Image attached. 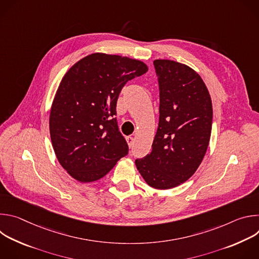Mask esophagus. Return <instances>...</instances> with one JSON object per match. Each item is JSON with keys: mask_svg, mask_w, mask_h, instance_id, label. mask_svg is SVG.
<instances>
[{"mask_svg": "<svg viewBox=\"0 0 259 259\" xmlns=\"http://www.w3.org/2000/svg\"><path fill=\"white\" fill-rule=\"evenodd\" d=\"M126 141H127L128 145L131 147L133 145V143H134V138L132 136H128V137H126Z\"/></svg>", "mask_w": 259, "mask_h": 259, "instance_id": "1", "label": "esophagus"}]
</instances>
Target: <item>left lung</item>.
I'll list each match as a JSON object with an SVG mask.
<instances>
[{
	"mask_svg": "<svg viewBox=\"0 0 259 259\" xmlns=\"http://www.w3.org/2000/svg\"><path fill=\"white\" fill-rule=\"evenodd\" d=\"M159 127L151 154L135 165L150 187L175 188L198 169L206 154L212 129V102L208 89L193 68L173 60L157 59Z\"/></svg>",
	"mask_w": 259,
	"mask_h": 259,
	"instance_id": "1",
	"label": "left lung"
}]
</instances>
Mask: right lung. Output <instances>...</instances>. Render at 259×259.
I'll list each match as a JSON object with an SVG mask.
<instances>
[{"mask_svg": "<svg viewBox=\"0 0 259 259\" xmlns=\"http://www.w3.org/2000/svg\"><path fill=\"white\" fill-rule=\"evenodd\" d=\"M147 69L136 59L93 53L65 73L49 126L55 155L71 177L81 182L98 180L128 155L116 118L117 101L126 83Z\"/></svg>", "mask_w": 259, "mask_h": 259, "instance_id": "right-lung-1", "label": "right lung"}]
</instances>
